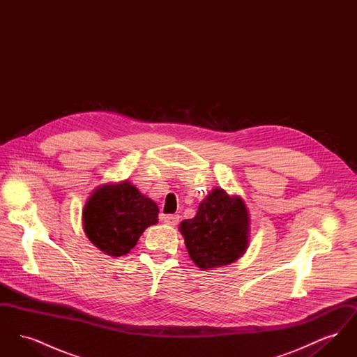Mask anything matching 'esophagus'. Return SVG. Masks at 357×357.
Returning a JSON list of instances; mask_svg holds the SVG:
<instances>
[{
  "label": "esophagus",
  "mask_w": 357,
  "mask_h": 357,
  "mask_svg": "<svg viewBox=\"0 0 357 357\" xmlns=\"http://www.w3.org/2000/svg\"><path fill=\"white\" fill-rule=\"evenodd\" d=\"M162 220L169 226H176L178 222H179V215L178 214H170V215H165Z\"/></svg>",
  "instance_id": "esophagus-1"
}]
</instances>
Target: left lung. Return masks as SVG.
<instances>
[{"label": "left lung", "mask_w": 357, "mask_h": 357, "mask_svg": "<svg viewBox=\"0 0 357 357\" xmlns=\"http://www.w3.org/2000/svg\"><path fill=\"white\" fill-rule=\"evenodd\" d=\"M250 220L245 202L222 188L213 191L199 204L194 218L179 225L187 252L202 271L233 264L249 246Z\"/></svg>", "instance_id": "obj_1"}]
</instances>
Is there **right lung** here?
I'll use <instances>...</instances> for the list:
<instances>
[{
	"instance_id": "1",
	"label": "right lung",
	"mask_w": 357,
	"mask_h": 357,
	"mask_svg": "<svg viewBox=\"0 0 357 357\" xmlns=\"http://www.w3.org/2000/svg\"><path fill=\"white\" fill-rule=\"evenodd\" d=\"M159 207L131 182L99 186L83 210L88 239L105 255H127L143 231L158 222Z\"/></svg>"
}]
</instances>
